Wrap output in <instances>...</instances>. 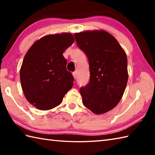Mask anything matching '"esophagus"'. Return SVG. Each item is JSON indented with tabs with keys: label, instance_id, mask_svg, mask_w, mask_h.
<instances>
[{
	"label": "esophagus",
	"instance_id": "34e87169",
	"mask_svg": "<svg viewBox=\"0 0 155 155\" xmlns=\"http://www.w3.org/2000/svg\"><path fill=\"white\" fill-rule=\"evenodd\" d=\"M72 75H73V77H74V79H76V78H77V72H72Z\"/></svg>",
	"mask_w": 155,
	"mask_h": 155
}]
</instances>
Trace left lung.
I'll use <instances>...</instances> for the list:
<instances>
[{
    "mask_svg": "<svg viewBox=\"0 0 155 155\" xmlns=\"http://www.w3.org/2000/svg\"><path fill=\"white\" fill-rule=\"evenodd\" d=\"M77 46L88 60L89 83L81 88L83 103L100 114L119 103L128 81L126 53L113 35L104 31L74 33Z\"/></svg>",
    "mask_w": 155,
    "mask_h": 155,
    "instance_id": "obj_1",
    "label": "left lung"
}]
</instances>
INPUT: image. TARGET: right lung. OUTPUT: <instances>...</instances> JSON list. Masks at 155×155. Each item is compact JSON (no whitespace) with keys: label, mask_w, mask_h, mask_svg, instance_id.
Masks as SVG:
<instances>
[{"label":"right lung","mask_w":155,"mask_h":155,"mask_svg":"<svg viewBox=\"0 0 155 155\" xmlns=\"http://www.w3.org/2000/svg\"><path fill=\"white\" fill-rule=\"evenodd\" d=\"M74 41L71 33L47 35L25 54L20 71L21 86L27 100L38 109L57 107L72 87L74 77L62 54Z\"/></svg>","instance_id":"add662e5"}]
</instances>
